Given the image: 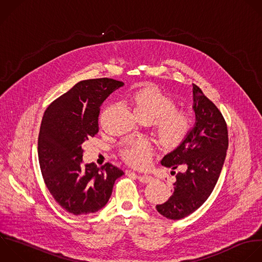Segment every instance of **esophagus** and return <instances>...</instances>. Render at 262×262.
I'll use <instances>...</instances> for the list:
<instances>
[{"label":"esophagus","mask_w":262,"mask_h":262,"mask_svg":"<svg viewBox=\"0 0 262 262\" xmlns=\"http://www.w3.org/2000/svg\"><path fill=\"white\" fill-rule=\"evenodd\" d=\"M136 177L137 179L140 181V182H143V183H147L149 181L152 180V177L149 176V175H141V174H136Z\"/></svg>","instance_id":"34e87169"}]
</instances>
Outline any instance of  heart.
Wrapping results in <instances>:
<instances>
[{"mask_svg": "<svg viewBox=\"0 0 262 262\" xmlns=\"http://www.w3.org/2000/svg\"><path fill=\"white\" fill-rule=\"evenodd\" d=\"M129 102L139 119L155 121L157 134L161 142L172 147L180 143L191 128V115L183 110H175L174 100L155 86H148L129 96ZM150 141L140 138L129 142L121 151L122 158L132 167H146L152 156Z\"/></svg>", "mask_w": 262, "mask_h": 262, "instance_id": "heart-1", "label": "heart"}]
</instances>
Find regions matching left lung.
<instances>
[{
	"mask_svg": "<svg viewBox=\"0 0 262 262\" xmlns=\"http://www.w3.org/2000/svg\"><path fill=\"white\" fill-rule=\"evenodd\" d=\"M192 97L195 123L181 143L161 161L173 170L178 166L185 169L177 173L169 200L156 207L161 215L173 220L188 216L206 202L219 178L228 147L227 126L219 110L195 85Z\"/></svg>",
	"mask_w": 262,
	"mask_h": 262,
	"instance_id": "1",
	"label": "left lung"
}]
</instances>
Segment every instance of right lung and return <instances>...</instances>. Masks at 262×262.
Masks as SVG:
<instances>
[{"label":"right lung","instance_id":"add662e5","mask_svg":"<svg viewBox=\"0 0 262 262\" xmlns=\"http://www.w3.org/2000/svg\"><path fill=\"white\" fill-rule=\"evenodd\" d=\"M124 85L113 79L81 81L45 111L38 139L41 172L54 200L74 215L95 213L108 202L124 175L106 163L83 165L82 144L98 132L100 105Z\"/></svg>","mask_w":262,"mask_h":262}]
</instances>
